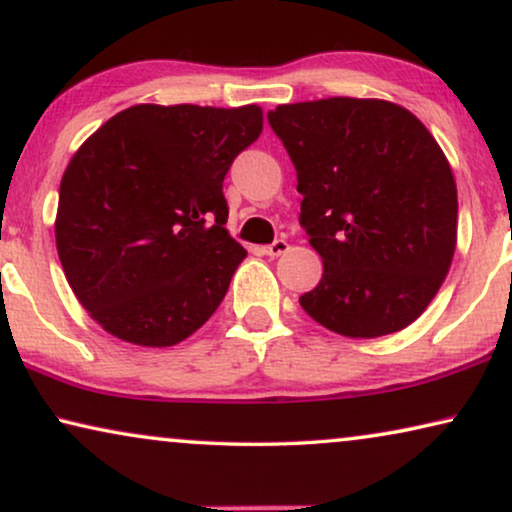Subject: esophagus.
Instances as JSON below:
<instances>
[{
	"label": "esophagus",
	"mask_w": 512,
	"mask_h": 512,
	"mask_svg": "<svg viewBox=\"0 0 512 512\" xmlns=\"http://www.w3.org/2000/svg\"><path fill=\"white\" fill-rule=\"evenodd\" d=\"M286 251H289V242H286V240H277V242L268 244V247H263V254L270 256V258L282 256V254H286Z\"/></svg>",
	"instance_id": "esophagus-1"
}]
</instances>
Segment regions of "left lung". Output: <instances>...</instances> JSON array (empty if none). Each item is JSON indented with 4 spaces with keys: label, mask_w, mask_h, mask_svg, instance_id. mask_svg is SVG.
Wrapping results in <instances>:
<instances>
[{
    "label": "left lung",
    "mask_w": 512,
    "mask_h": 512,
    "mask_svg": "<svg viewBox=\"0 0 512 512\" xmlns=\"http://www.w3.org/2000/svg\"><path fill=\"white\" fill-rule=\"evenodd\" d=\"M268 121L296 167L300 223L324 261L300 307L345 338L403 331L457 249V184L443 149L387 100L279 104Z\"/></svg>",
    "instance_id": "1"
}]
</instances>
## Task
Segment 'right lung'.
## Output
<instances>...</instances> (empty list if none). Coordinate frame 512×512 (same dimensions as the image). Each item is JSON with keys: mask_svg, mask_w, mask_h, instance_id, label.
<instances>
[{"mask_svg": "<svg viewBox=\"0 0 512 512\" xmlns=\"http://www.w3.org/2000/svg\"><path fill=\"white\" fill-rule=\"evenodd\" d=\"M261 130L258 104H135L76 149L55 247L76 300L109 335L172 347L216 312L247 256L226 230L223 179Z\"/></svg>", "mask_w": 512, "mask_h": 512, "instance_id": "right-lung-1", "label": "right lung"}]
</instances>
